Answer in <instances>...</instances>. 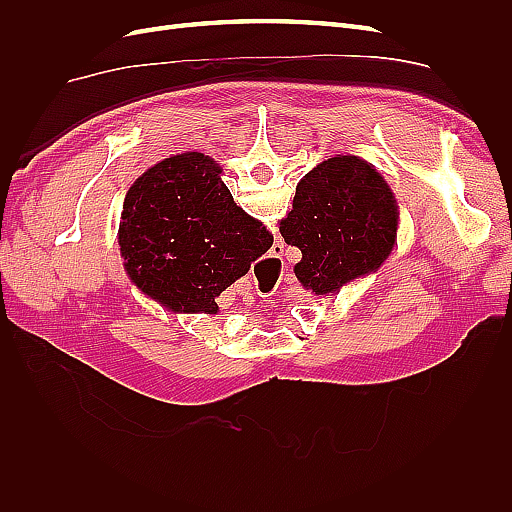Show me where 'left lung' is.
<instances>
[{"instance_id":"8db88e82","label":"left lung","mask_w":512,"mask_h":512,"mask_svg":"<svg viewBox=\"0 0 512 512\" xmlns=\"http://www.w3.org/2000/svg\"><path fill=\"white\" fill-rule=\"evenodd\" d=\"M280 232L303 258L299 282L316 294L335 292L378 269L397 239V203L376 168L342 156L318 164L299 181Z\"/></svg>"}]
</instances>
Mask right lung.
<instances>
[{
    "label": "right lung",
    "mask_w": 512,
    "mask_h": 512,
    "mask_svg": "<svg viewBox=\"0 0 512 512\" xmlns=\"http://www.w3.org/2000/svg\"><path fill=\"white\" fill-rule=\"evenodd\" d=\"M203 153L166 158L130 188L119 247L132 280L173 312H218L220 297L273 245Z\"/></svg>",
    "instance_id": "obj_1"
}]
</instances>
